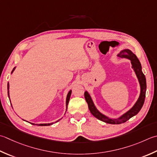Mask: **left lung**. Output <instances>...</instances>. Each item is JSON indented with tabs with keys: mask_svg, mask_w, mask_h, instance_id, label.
<instances>
[{
	"mask_svg": "<svg viewBox=\"0 0 157 157\" xmlns=\"http://www.w3.org/2000/svg\"><path fill=\"white\" fill-rule=\"evenodd\" d=\"M118 57L121 58H126L129 59L132 64V68L133 69L135 73L138 78V80L140 84L141 87V93L140 97L138 100L137 101L136 103L135 104L134 106L132 108L128 111L127 113H125L124 115H122L121 117H120L118 119H112L109 118L107 116H104L102 113H100L98 111L97 109L95 107L94 103L93 100H92L90 94L88 93L87 91H86L84 93V97L86 101L88 103V108L90 112H91L95 118L100 120V121H103L104 122L108 124H119L124 123V122H127L133 116H136L137 113L140 111V109H142V107L144 105V101H145L146 97V77L144 75V73L142 71V66L140 63L139 60L137 58V56L135 55L133 52H132L129 50H124L122 52H120L118 54Z\"/></svg>",
	"mask_w": 157,
	"mask_h": 157,
	"instance_id": "obj_1",
	"label": "left lung"
}]
</instances>
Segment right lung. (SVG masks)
Here are the masks:
<instances>
[{"mask_svg":"<svg viewBox=\"0 0 157 157\" xmlns=\"http://www.w3.org/2000/svg\"><path fill=\"white\" fill-rule=\"evenodd\" d=\"M14 69H15V68L13 69V71H12V72L13 71H14ZM11 72V73H12ZM9 82H8V84H7V90H8V97H9ZM71 90H70L69 93H68V94H67V100H66V106H67H67H68V103H69V99H70V97H71ZM60 120H61V119H60ZM60 120H58V121H57L56 122H58L60 121ZM32 124H33V125H39V126H50V125H51V124H53V122H52V123H48V124H33V123H31Z\"/></svg>","mask_w":157,"mask_h":157,"instance_id":"right-lung-1","label":"right lung"}]
</instances>
